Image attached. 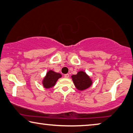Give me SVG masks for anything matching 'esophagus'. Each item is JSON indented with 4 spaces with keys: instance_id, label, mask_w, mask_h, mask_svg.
<instances>
[{
    "instance_id": "obj_1",
    "label": "esophagus",
    "mask_w": 133,
    "mask_h": 133,
    "mask_svg": "<svg viewBox=\"0 0 133 133\" xmlns=\"http://www.w3.org/2000/svg\"><path fill=\"white\" fill-rule=\"evenodd\" d=\"M64 78H68L69 77V74H65V75H64Z\"/></svg>"
}]
</instances>
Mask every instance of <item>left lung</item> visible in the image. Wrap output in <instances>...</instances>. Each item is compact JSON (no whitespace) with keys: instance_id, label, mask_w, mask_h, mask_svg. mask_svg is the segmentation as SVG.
Returning <instances> with one entry per match:
<instances>
[{"instance_id":"obj_1","label":"left lung","mask_w":133,"mask_h":133,"mask_svg":"<svg viewBox=\"0 0 133 133\" xmlns=\"http://www.w3.org/2000/svg\"><path fill=\"white\" fill-rule=\"evenodd\" d=\"M75 87L79 90H84L90 87L92 84V81L88 75L83 71L79 72L77 75L72 76Z\"/></svg>"}]
</instances>
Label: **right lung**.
<instances>
[{
	"mask_svg": "<svg viewBox=\"0 0 133 133\" xmlns=\"http://www.w3.org/2000/svg\"><path fill=\"white\" fill-rule=\"evenodd\" d=\"M61 77V75L60 73H57L52 70H49L43 80V87L46 88H51L55 85L57 80Z\"/></svg>",
	"mask_w": 133,
	"mask_h": 133,
	"instance_id": "add662e5",
	"label": "right lung"
}]
</instances>
